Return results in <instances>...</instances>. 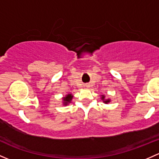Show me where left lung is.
Wrapping results in <instances>:
<instances>
[{
    "label": "left lung",
    "instance_id": "obj_1",
    "mask_svg": "<svg viewBox=\"0 0 159 159\" xmlns=\"http://www.w3.org/2000/svg\"><path fill=\"white\" fill-rule=\"evenodd\" d=\"M101 100L103 101V103H110V99H105L104 95H101Z\"/></svg>",
    "mask_w": 159,
    "mask_h": 159
}]
</instances>
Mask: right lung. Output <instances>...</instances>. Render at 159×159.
<instances>
[{
    "instance_id": "obj_1",
    "label": "right lung",
    "mask_w": 159,
    "mask_h": 159,
    "mask_svg": "<svg viewBox=\"0 0 159 159\" xmlns=\"http://www.w3.org/2000/svg\"><path fill=\"white\" fill-rule=\"evenodd\" d=\"M72 98H73V95L71 94V93H68V94H67L66 97H64V98H62L63 105L66 106V105H68V103H71V100H72Z\"/></svg>"
}]
</instances>
